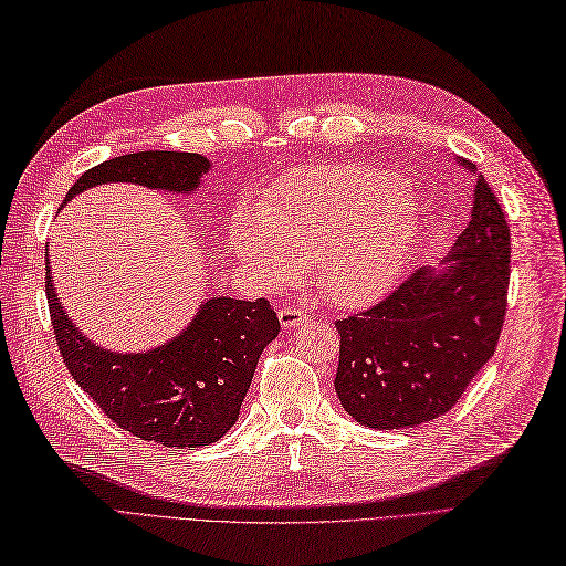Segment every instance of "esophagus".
<instances>
[{
    "mask_svg": "<svg viewBox=\"0 0 566 566\" xmlns=\"http://www.w3.org/2000/svg\"><path fill=\"white\" fill-rule=\"evenodd\" d=\"M310 319L307 310H300V307H281L279 310V322L285 326V328H293V326H300L305 324Z\"/></svg>",
    "mask_w": 566,
    "mask_h": 566,
    "instance_id": "34e87169",
    "label": "esophagus"
}]
</instances>
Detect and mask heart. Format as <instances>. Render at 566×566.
<instances>
[{"label": "heart", "mask_w": 566, "mask_h": 566, "mask_svg": "<svg viewBox=\"0 0 566 566\" xmlns=\"http://www.w3.org/2000/svg\"><path fill=\"white\" fill-rule=\"evenodd\" d=\"M406 179L375 165H334L283 177L261 209L242 206L228 242L261 291H285L305 269L340 305H363L401 279L422 238Z\"/></svg>", "instance_id": "obj_1"}]
</instances>
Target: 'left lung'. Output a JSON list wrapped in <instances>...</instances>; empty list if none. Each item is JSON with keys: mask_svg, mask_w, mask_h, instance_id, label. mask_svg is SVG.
<instances>
[{"mask_svg": "<svg viewBox=\"0 0 566 566\" xmlns=\"http://www.w3.org/2000/svg\"><path fill=\"white\" fill-rule=\"evenodd\" d=\"M471 220L439 269H420L396 291L338 319L340 406L371 430L418 427L444 416L497 348L509 291V226L473 163Z\"/></svg>", "mask_w": 566, "mask_h": 566, "instance_id": "8db88e82", "label": "left lung"}]
</instances>
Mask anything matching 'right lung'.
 <instances>
[{
	"label": "right lung",
	"mask_w": 566,
	"mask_h": 566,
	"mask_svg": "<svg viewBox=\"0 0 566 566\" xmlns=\"http://www.w3.org/2000/svg\"><path fill=\"white\" fill-rule=\"evenodd\" d=\"M209 170V158L199 154L139 150L86 170L64 203L109 182L189 197ZM50 273L48 259L50 316L69 375L122 430L146 442L185 449L209 447L235 424L259 355L281 331L264 297H209L168 343L142 353H115L81 334L62 307Z\"/></svg>",
	"instance_id": "add662e5"
}]
</instances>
